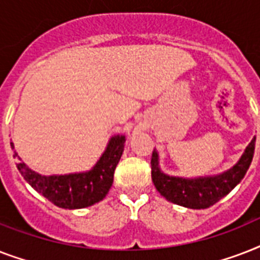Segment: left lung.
Masks as SVG:
<instances>
[{
  "mask_svg": "<svg viewBox=\"0 0 260 260\" xmlns=\"http://www.w3.org/2000/svg\"><path fill=\"white\" fill-rule=\"evenodd\" d=\"M255 140L256 138L251 140L240 160L232 169L216 177L194 179L169 177L163 174L158 165V152L154 150L151 158L152 182L159 193L169 201L191 209H206L220 201L222 197H225L244 178L254 158Z\"/></svg>",
  "mask_w": 260,
  "mask_h": 260,
  "instance_id": "8db88e82",
  "label": "left lung"
}]
</instances>
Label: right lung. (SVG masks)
Masks as SVG:
<instances>
[{
  "label": "right lung",
  "instance_id": "right-lung-1",
  "mask_svg": "<svg viewBox=\"0 0 260 260\" xmlns=\"http://www.w3.org/2000/svg\"><path fill=\"white\" fill-rule=\"evenodd\" d=\"M125 136H113L97 165L87 173L69 175H40L18 160L17 169L38 193L63 209H82L105 198L113 183V175L124 151ZM10 146L14 150L13 143ZM14 156L18 158L14 151ZM20 159V158H18Z\"/></svg>",
  "mask_w": 260,
  "mask_h": 260
}]
</instances>
